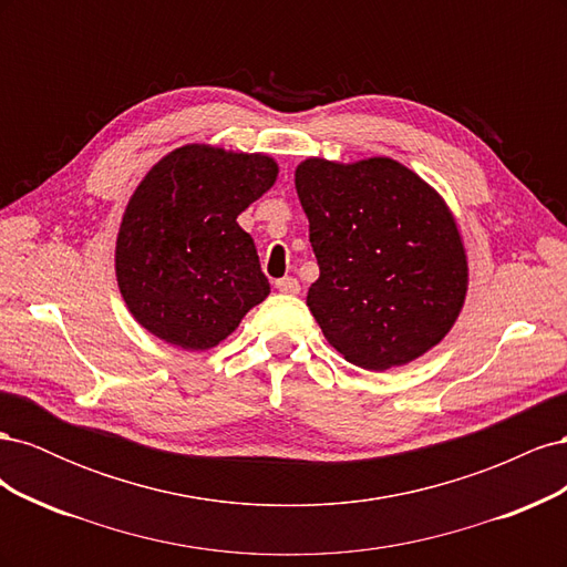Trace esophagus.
Here are the masks:
<instances>
[{
	"mask_svg": "<svg viewBox=\"0 0 567 567\" xmlns=\"http://www.w3.org/2000/svg\"><path fill=\"white\" fill-rule=\"evenodd\" d=\"M277 286L281 293H286V296H296V293H300V284H298V279H293V277H284V279H277Z\"/></svg>",
	"mask_w": 567,
	"mask_h": 567,
	"instance_id": "34e87169",
	"label": "esophagus"
}]
</instances>
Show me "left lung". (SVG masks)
<instances>
[{"label":"left lung","instance_id":"left-lung-1","mask_svg":"<svg viewBox=\"0 0 567 567\" xmlns=\"http://www.w3.org/2000/svg\"><path fill=\"white\" fill-rule=\"evenodd\" d=\"M319 279L307 307L350 364H409L450 333L468 286L444 200L390 158H310L296 169Z\"/></svg>","mask_w":567,"mask_h":567}]
</instances>
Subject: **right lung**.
<instances>
[{
	"label": "right lung",
	"instance_id": "obj_1",
	"mask_svg": "<svg viewBox=\"0 0 567 567\" xmlns=\"http://www.w3.org/2000/svg\"><path fill=\"white\" fill-rule=\"evenodd\" d=\"M277 175L262 153L200 144L148 169L115 246L120 293L146 331L184 350H208L269 296L252 238L236 217Z\"/></svg>",
	"mask_w": 567,
	"mask_h": 567
}]
</instances>
